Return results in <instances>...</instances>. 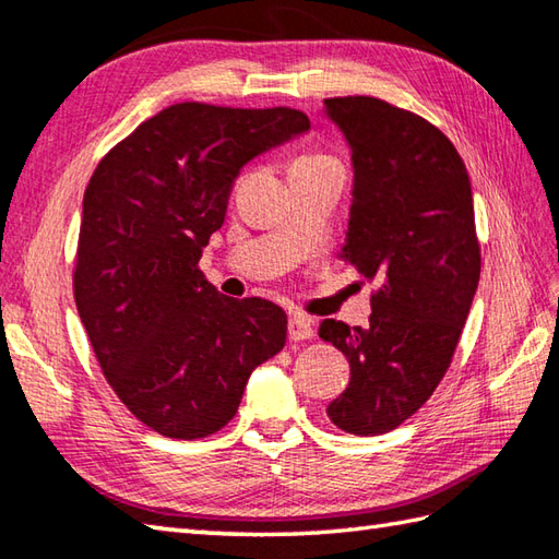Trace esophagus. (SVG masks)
Listing matches in <instances>:
<instances>
[{
  "mask_svg": "<svg viewBox=\"0 0 559 559\" xmlns=\"http://www.w3.org/2000/svg\"><path fill=\"white\" fill-rule=\"evenodd\" d=\"M312 319H307L302 314H293L288 319V338L290 341H307L312 338Z\"/></svg>",
  "mask_w": 559,
  "mask_h": 559,
  "instance_id": "1",
  "label": "esophagus"
}]
</instances>
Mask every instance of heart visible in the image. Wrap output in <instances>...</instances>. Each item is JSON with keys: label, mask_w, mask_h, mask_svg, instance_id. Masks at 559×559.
Masks as SVG:
<instances>
[{"label": "heart", "mask_w": 559, "mask_h": 559, "mask_svg": "<svg viewBox=\"0 0 559 559\" xmlns=\"http://www.w3.org/2000/svg\"><path fill=\"white\" fill-rule=\"evenodd\" d=\"M324 160H331V158H326V156H305L298 163H324Z\"/></svg>", "instance_id": "heart-1"}]
</instances>
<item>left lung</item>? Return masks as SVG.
Instances as JSON below:
<instances>
[{"label": "left lung", "mask_w": 559, "mask_h": 559, "mask_svg": "<svg viewBox=\"0 0 559 559\" xmlns=\"http://www.w3.org/2000/svg\"><path fill=\"white\" fill-rule=\"evenodd\" d=\"M350 148L353 206L338 259L377 283L370 326L336 319L319 338L350 362L329 403L343 432L394 430L442 382L480 278L471 180L454 144L423 117L379 98H326Z\"/></svg>", "instance_id": "8db88e82"}]
</instances>
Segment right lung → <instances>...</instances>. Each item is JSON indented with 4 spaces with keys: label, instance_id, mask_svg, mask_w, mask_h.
Segmentation results:
<instances>
[{
    "label": "right lung",
    "instance_id": "add662e5",
    "mask_svg": "<svg viewBox=\"0 0 559 559\" xmlns=\"http://www.w3.org/2000/svg\"><path fill=\"white\" fill-rule=\"evenodd\" d=\"M300 110L177 103L105 156L83 194L74 295L115 394L165 437L218 432L254 367L286 346L261 298L218 295L199 271L245 165L307 134Z\"/></svg>",
    "mask_w": 559,
    "mask_h": 559
}]
</instances>
